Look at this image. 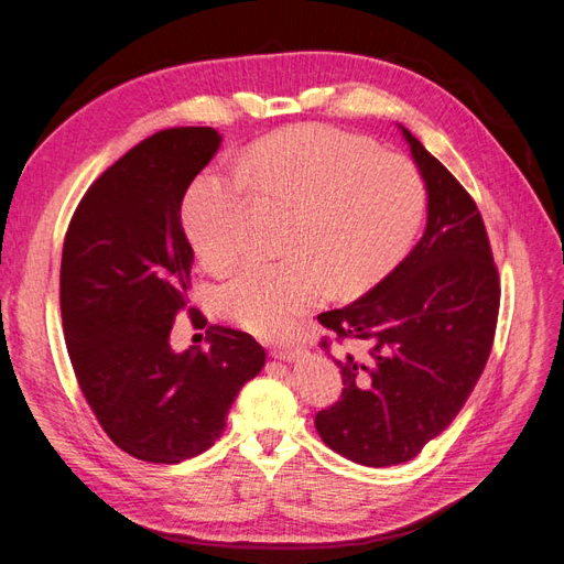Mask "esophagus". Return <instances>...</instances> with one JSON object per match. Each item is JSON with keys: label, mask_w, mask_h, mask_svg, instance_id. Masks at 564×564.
Instances as JSON below:
<instances>
[{"label": "esophagus", "mask_w": 564, "mask_h": 564, "mask_svg": "<svg viewBox=\"0 0 564 564\" xmlns=\"http://www.w3.org/2000/svg\"><path fill=\"white\" fill-rule=\"evenodd\" d=\"M270 355L275 357V360H286V362H292V360H296V357L301 355V348H272V350H270Z\"/></svg>", "instance_id": "esophagus-1"}]
</instances>
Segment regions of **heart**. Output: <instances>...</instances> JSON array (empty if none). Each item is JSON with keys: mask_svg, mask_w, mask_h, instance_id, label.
<instances>
[{"mask_svg": "<svg viewBox=\"0 0 564 564\" xmlns=\"http://www.w3.org/2000/svg\"><path fill=\"white\" fill-rule=\"evenodd\" d=\"M240 174L204 172L185 195L183 228L199 259L226 268L247 249L249 187L299 209L284 261H249L218 286L242 329L284 338L332 294L357 296L412 242L425 185L412 160L332 127H294L247 150Z\"/></svg>", "mask_w": 564, "mask_h": 564, "instance_id": "1", "label": "heart"}]
</instances>
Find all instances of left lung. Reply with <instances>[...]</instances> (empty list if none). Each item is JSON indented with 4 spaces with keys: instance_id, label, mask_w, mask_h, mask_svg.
<instances>
[{
    "instance_id": "1",
    "label": "left lung",
    "mask_w": 564,
    "mask_h": 564,
    "mask_svg": "<svg viewBox=\"0 0 564 564\" xmlns=\"http://www.w3.org/2000/svg\"><path fill=\"white\" fill-rule=\"evenodd\" d=\"M429 191V224L395 270L346 308L317 315L338 344L340 400L315 416L324 445L383 468L414 458L466 404L489 360L501 282L477 204L404 127ZM329 350V338H322Z\"/></svg>"
}]
</instances>
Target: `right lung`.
<instances>
[{
	"label": "right lung",
	"instance_id": "1",
	"mask_svg": "<svg viewBox=\"0 0 564 564\" xmlns=\"http://www.w3.org/2000/svg\"><path fill=\"white\" fill-rule=\"evenodd\" d=\"M218 145L212 127L152 133L91 183L63 242L61 315L82 395L115 445L148 464L207 452L265 365L263 346L228 327L207 332L209 350L169 344L178 313L207 324L187 303L181 204Z\"/></svg>",
	"mask_w": 564,
	"mask_h": 564
}]
</instances>
